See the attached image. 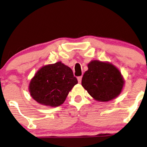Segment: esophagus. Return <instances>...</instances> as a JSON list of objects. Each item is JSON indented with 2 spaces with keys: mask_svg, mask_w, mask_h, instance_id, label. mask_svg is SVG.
<instances>
[{
  "mask_svg": "<svg viewBox=\"0 0 147 147\" xmlns=\"http://www.w3.org/2000/svg\"><path fill=\"white\" fill-rule=\"evenodd\" d=\"M82 76H79V77H78V81L79 83H81L82 82Z\"/></svg>",
  "mask_w": 147,
  "mask_h": 147,
  "instance_id": "34e87169",
  "label": "esophagus"
}]
</instances>
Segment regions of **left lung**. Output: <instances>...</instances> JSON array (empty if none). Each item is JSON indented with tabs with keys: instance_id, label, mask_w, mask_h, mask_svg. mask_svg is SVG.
Segmentation results:
<instances>
[{
	"instance_id": "8db88e82",
	"label": "left lung",
	"mask_w": 147,
	"mask_h": 147,
	"mask_svg": "<svg viewBox=\"0 0 147 147\" xmlns=\"http://www.w3.org/2000/svg\"><path fill=\"white\" fill-rule=\"evenodd\" d=\"M82 85L94 99L108 102L117 97L121 92L124 82L119 70L107 62L94 60L88 65Z\"/></svg>"
}]
</instances>
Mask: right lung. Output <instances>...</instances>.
Returning a JSON list of instances; mask_svg holds the SVG:
<instances>
[{
    "mask_svg": "<svg viewBox=\"0 0 147 147\" xmlns=\"http://www.w3.org/2000/svg\"><path fill=\"white\" fill-rule=\"evenodd\" d=\"M77 84L71 68L59 61L38 70L29 84V92L38 103L56 107L65 102Z\"/></svg>",
    "mask_w": 147,
    "mask_h": 147,
    "instance_id": "1",
    "label": "right lung"
}]
</instances>
